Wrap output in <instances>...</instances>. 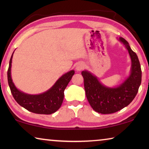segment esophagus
I'll return each instance as SVG.
<instances>
[{
  "label": "esophagus",
  "mask_w": 149,
  "mask_h": 149,
  "mask_svg": "<svg viewBox=\"0 0 149 149\" xmlns=\"http://www.w3.org/2000/svg\"><path fill=\"white\" fill-rule=\"evenodd\" d=\"M84 68V64L81 62L78 63L76 65V68H75V69L77 70V71H81V70H82Z\"/></svg>",
  "instance_id": "obj_1"
}]
</instances>
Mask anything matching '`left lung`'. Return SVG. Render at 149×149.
I'll return each mask as SVG.
<instances>
[{
    "label": "left lung",
    "instance_id": "1",
    "mask_svg": "<svg viewBox=\"0 0 149 149\" xmlns=\"http://www.w3.org/2000/svg\"><path fill=\"white\" fill-rule=\"evenodd\" d=\"M119 40L127 49L132 60L131 74L124 82L116 87H108L91 73L86 70L81 72L88 101L93 109L100 114H112L129 105L137 95L141 83L142 72L137 54L125 39L120 37Z\"/></svg>",
    "mask_w": 149,
    "mask_h": 149
}]
</instances>
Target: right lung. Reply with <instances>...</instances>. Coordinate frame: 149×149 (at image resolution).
I'll return each mask as SVG.
<instances>
[{
    "label": "right lung",
    "instance_id": "right-lung-1",
    "mask_svg": "<svg viewBox=\"0 0 149 149\" xmlns=\"http://www.w3.org/2000/svg\"><path fill=\"white\" fill-rule=\"evenodd\" d=\"M13 54L10 60L7 74L10 89L16 101L21 107L35 114H51L56 112L62 104L64 97V91L74 75V70L65 73L46 92L39 95L26 94L17 89L12 81L11 66Z\"/></svg>",
    "mask_w": 149,
    "mask_h": 149
}]
</instances>
